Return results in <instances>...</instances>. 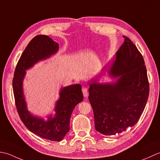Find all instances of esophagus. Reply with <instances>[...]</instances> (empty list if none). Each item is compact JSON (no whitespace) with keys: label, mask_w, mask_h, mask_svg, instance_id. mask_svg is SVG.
Segmentation results:
<instances>
[{"label":"esophagus","mask_w":160,"mask_h":160,"mask_svg":"<svg viewBox=\"0 0 160 160\" xmlns=\"http://www.w3.org/2000/svg\"><path fill=\"white\" fill-rule=\"evenodd\" d=\"M82 92H83V96L85 97H86L88 96V88L86 87H83L82 88Z\"/></svg>","instance_id":"esophagus-1"}]
</instances>
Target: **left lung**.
Instances as JSON below:
<instances>
[{
    "instance_id": "obj_1",
    "label": "left lung",
    "mask_w": 160,
    "mask_h": 160,
    "mask_svg": "<svg viewBox=\"0 0 160 160\" xmlns=\"http://www.w3.org/2000/svg\"><path fill=\"white\" fill-rule=\"evenodd\" d=\"M117 52L110 69L115 83H90L89 102L92 106L97 131L104 135L119 134L135 126L145 108L149 83L144 60L129 38Z\"/></svg>"
}]
</instances>
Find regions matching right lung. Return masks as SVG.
<instances>
[{
	"mask_svg": "<svg viewBox=\"0 0 160 160\" xmlns=\"http://www.w3.org/2000/svg\"><path fill=\"white\" fill-rule=\"evenodd\" d=\"M58 44L46 35H38L27 45L16 65L12 86L16 110L21 121L27 128L42 138L59 142L70 130L72 112L77 104L83 99L80 84H74L61 88L59 99L55 107L56 114L47 120L34 117L28 111L22 92V81L25 70L38 61L45 59L55 54Z\"/></svg>",
	"mask_w": 160,
	"mask_h": 160,
	"instance_id": "obj_1",
	"label": "right lung"
}]
</instances>
